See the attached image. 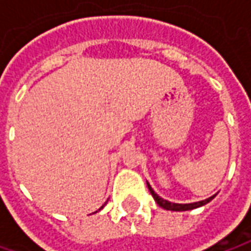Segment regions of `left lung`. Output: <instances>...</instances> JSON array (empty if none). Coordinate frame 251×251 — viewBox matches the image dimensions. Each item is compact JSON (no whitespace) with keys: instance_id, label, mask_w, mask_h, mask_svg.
Masks as SVG:
<instances>
[{"instance_id":"left-lung-1","label":"left lung","mask_w":251,"mask_h":251,"mask_svg":"<svg viewBox=\"0 0 251 251\" xmlns=\"http://www.w3.org/2000/svg\"><path fill=\"white\" fill-rule=\"evenodd\" d=\"M147 188H149V191H150V194L153 195L154 201L157 202L158 206H161V208H164V209H167V211H191V209L200 208V206H202V205L208 203V202L212 201L213 198H215V195H212V197H209V198H206V200H203V201H200V202H192V203H173V202L166 201V200H163L161 197H158L157 194L153 191V188L150 187V184H149V182H147Z\"/></svg>"}]
</instances>
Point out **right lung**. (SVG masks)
Instances as JSON below:
<instances>
[{
  "mask_svg": "<svg viewBox=\"0 0 251 251\" xmlns=\"http://www.w3.org/2000/svg\"><path fill=\"white\" fill-rule=\"evenodd\" d=\"M102 206H104V205H102ZM102 206H101V208H100V209H102Z\"/></svg>",
  "mask_w": 251,
  "mask_h": 251,
  "instance_id": "right-lung-1",
  "label": "right lung"
}]
</instances>
